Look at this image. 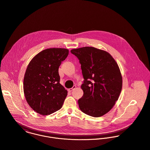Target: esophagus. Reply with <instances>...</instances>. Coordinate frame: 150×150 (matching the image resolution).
<instances>
[{
	"label": "esophagus",
	"instance_id": "esophagus-1",
	"mask_svg": "<svg viewBox=\"0 0 150 150\" xmlns=\"http://www.w3.org/2000/svg\"><path fill=\"white\" fill-rule=\"evenodd\" d=\"M75 88H76V86H74L72 88L68 89V92H71V91H72L74 89H75Z\"/></svg>",
	"mask_w": 150,
	"mask_h": 150
}]
</instances>
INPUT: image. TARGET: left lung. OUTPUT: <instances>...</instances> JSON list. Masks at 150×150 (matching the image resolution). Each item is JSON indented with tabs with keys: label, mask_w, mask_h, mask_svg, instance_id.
<instances>
[{
	"label": "left lung",
	"mask_w": 150,
	"mask_h": 150,
	"mask_svg": "<svg viewBox=\"0 0 150 150\" xmlns=\"http://www.w3.org/2000/svg\"><path fill=\"white\" fill-rule=\"evenodd\" d=\"M71 52L79 59L84 78L83 96L78 100L80 109L94 117L105 115L115 105L122 89L117 63L108 52L94 47L74 49Z\"/></svg>",
	"instance_id": "1"
}]
</instances>
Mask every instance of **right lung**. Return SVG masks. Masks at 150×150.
<instances>
[{
  "label": "right lung",
  "instance_id": "right-lung-1",
  "mask_svg": "<svg viewBox=\"0 0 150 150\" xmlns=\"http://www.w3.org/2000/svg\"><path fill=\"white\" fill-rule=\"evenodd\" d=\"M68 53L64 48L47 49L35 55L28 66L24 94L29 106L41 115L60 109L67 97V90L60 83L59 68Z\"/></svg>",
  "mask_w": 150,
  "mask_h": 150
}]
</instances>
